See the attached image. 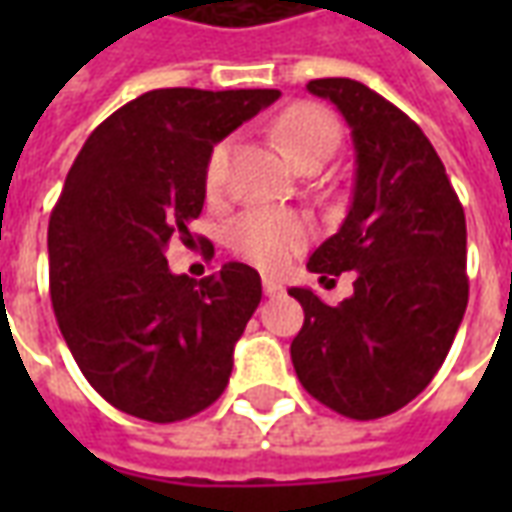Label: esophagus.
I'll use <instances>...</instances> for the list:
<instances>
[{
    "instance_id": "obj_1",
    "label": "esophagus",
    "mask_w": 512,
    "mask_h": 512,
    "mask_svg": "<svg viewBox=\"0 0 512 512\" xmlns=\"http://www.w3.org/2000/svg\"><path fill=\"white\" fill-rule=\"evenodd\" d=\"M282 282H277V279H271V277H263V293L266 296H279L282 293Z\"/></svg>"
}]
</instances>
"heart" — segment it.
Listing matches in <instances>:
<instances>
[{
  "label": "heart",
  "instance_id": "obj_1",
  "mask_svg": "<svg viewBox=\"0 0 512 512\" xmlns=\"http://www.w3.org/2000/svg\"><path fill=\"white\" fill-rule=\"evenodd\" d=\"M274 139L293 167L307 161H326L340 142V126L326 109L315 104H293L274 120ZM230 145L219 142L205 161V189L219 194L227 175ZM227 241L238 257L263 271H282L310 241V227L288 213L249 211L230 224Z\"/></svg>",
  "mask_w": 512,
  "mask_h": 512
}]
</instances>
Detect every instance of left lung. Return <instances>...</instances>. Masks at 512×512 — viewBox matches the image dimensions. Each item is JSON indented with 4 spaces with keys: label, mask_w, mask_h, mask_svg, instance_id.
I'll return each instance as SVG.
<instances>
[{
    "label": "left lung",
    "mask_w": 512,
    "mask_h": 512,
    "mask_svg": "<svg viewBox=\"0 0 512 512\" xmlns=\"http://www.w3.org/2000/svg\"><path fill=\"white\" fill-rule=\"evenodd\" d=\"M307 90L340 109L356 153L348 216L307 268L356 279L337 307L288 290L304 307L290 359L323 406L378 419L411 403L447 359L469 301L466 216L439 153L395 104L354 79H312Z\"/></svg>",
    "instance_id": "obj_1"
}]
</instances>
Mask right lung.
<instances>
[{"label":"right lung","mask_w":512,"mask_h":512,"mask_svg":"<svg viewBox=\"0 0 512 512\" xmlns=\"http://www.w3.org/2000/svg\"><path fill=\"white\" fill-rule=\"evenodd\" d=\"M277 98L150 90L95 128L65 178L49 219L54 315L84 378L131 417H194L230 381L260 274L224 263L197 282L172 274L164 252L172 235L191 241L213 145Z\"/></svg>","instance_id":"add662e5"}]
</instances>
